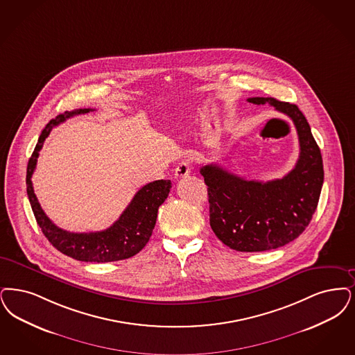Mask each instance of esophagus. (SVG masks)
<instances>
[{
	"label": "esophagus",
	"instance_id": "1",
	"mask_svg": "<svg viewBox=\"0 0 355 355\" xmlns=\"http://www.w3.org/2000/svg\"><path fill=\"white\" fill-rule=\"evenodd\" d=\"M189 174H190V164H189V161L182 159V161L177 165V168H175V178H184V177H187Z\"/></svg>",
	"mask_w": 355,
	"mask_h": 355
}]
</instances>
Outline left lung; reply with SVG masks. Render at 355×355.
Wrapping results in <instances>:
<instances>
[{
	"mask_svg": "<svg viewBox=\"0 0 355 355\" xmlns=\"http://www.w3.org/2000/svg\"><path fill=\"white\" fill-rule=\"evenodd\" d=\"M252 104L270 103L292 119L300 141L296 166L283 178L248 181L216 164L200 174L207 184L210 226L218 239L241 252L283 247L298 238L312 220L324 184L320 148L305 116L296 104L273 98H250Z\"/></svg>",
	"mask_w": 355,
	"mask_h": 355,
	"instance_id": "8db88e82",
	"label": "left lung"
}]
</instances>
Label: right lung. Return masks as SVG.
<instances>
[{
  "mask_svg": "<svg viewBox=\"0 0 355 355\" xmlns=\"http://www.w3.org/2000/svg\"><path fill=\"white\" fill-rule=\"evenodd\" d=\"M91 108L66 111L58 114L43 129L38 144L30 157L26 173L28 197L37 223L42 230L43 235L64 255L79 261L89 263H108L124 260L139 254L152 236L156 226L158 207L168 198L171 191V180H158L142 186L130 200L127 209L120 215L114 225L104 231L98 232H70L55 226L44 211L34 194L31 175L35 171L37 158L42 149L43 142L50 135L51 129L66 121L75 114H88Z\"/></svg>",
  "mask_w": 355,
  "mask_h": 355,
  "instance_id": "add662e5",
  "label": "right lung"
}]
</instances>
